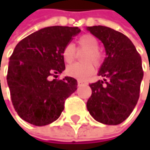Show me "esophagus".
Returning <instances> with one entry per match:
<instances>
[{"mask_svg":"<svg viewBox=\"0 0 150 150\" xmlns=\"http://www.w3.org/2000/svg\"><path fill=\"white\" fill-rule=\"evenodd\" d=\"M83 83H84V82H83V81H80V80L77 81V83H78V84H82Z\"/></svg>","mask_w":150,"mask_h":150,"instance_id":"1","label":"esophagus"}]
</instances>
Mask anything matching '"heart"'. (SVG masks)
I'll list each match as a JSON object with an SVG mask.
<instances>
[{"label": "heart", "instance_id": "1", "mask_svg": "<svg viewBox=\"0 0 150 150\" xmlns=\"http://www.w3.org/2000/svg\"><path fill=\"white\" fill-rule=\"evenodd\" d=\"M99 42L95 37L85 34L77 40V50L85 51L82 57V62L73 64L67 67V74L78 80L87 79L94 71V67H99L103 62V56L98 50ZM63 59L67 64H71L76 57V48L74 44H67L62 50Z\"/></svg>", "mask_w": 150, "mask_h": 150}]
</instances>
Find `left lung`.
Masks as SVG:
<instances>
[{
  "label": "left lung",
  "instance_id": "1",
  "mask_svg": "<svg viewBox=\"0 0 150 150\" xmlns=\"http://www.w3.org/2000/svg\"><path fill=\"white\" fill-rule=\"evenodd\" d=\"M87 30L103 43L107 55L99 71L105 78L89 84L92 95L87 110L97 122L117 125L130 115L138 103L143 78L141 57L124 34L104 26Z\"/></svg>",
  "mask_w": 150,
  "mask_h": 150
}]
</instances>
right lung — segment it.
Segmentation results:
<instances>
[{
    "label": "right lung",
    "mask_w": 150,
    "mask_h": 150,
    "mask_svg": "<svg viewBox=\"0 0 150 150\" xmlns=\"http://www.w3.org/2000/svg\"><path fill=\"white\" fill-rule=\"evenodd\" d=\"M80 31L77 27H47L17 44L10 57L7 83L12 105L25 122L36 126L55 122L77 89L74 78L57 77L66 69L63 48Z\"/></svg>",
    "instance_id": "add662e5"
}]
</instances>
